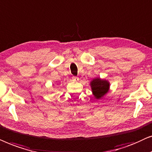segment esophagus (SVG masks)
Masks as SVG:
<instances>
[{
	"label": "esophagus",
	"mask_w": 152,
	"mask_h": 152,
	"mask_svg": "<svg viewBox=\"0 0 152 152\" xmlns=\"http://www.w3.org/2000/svg\"><path fill=\"white\" fill-rule=\"evenodd\" d=\"M72 79L74 80H76V81H77V80H79V78L77 77V76H72Z\"/></svg>",
	"instance_id": "esophagus-1"
}]
</instances>
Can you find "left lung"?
Returning a JSON list of instances; mask_svg holds the SVG:
<instances>
[{"label":"left lung","mask_w":152,"mask_h":152,"mask_svg":"<svg viewBox=\"0 0 152 152\" xmlns=\"http://www.w3.org/2000/svg\"><path fill=\"white\" fill-rule=\"evenodd\" d=\"M91 87L95 97L100 99L108 91L109 83L106 80L95 78L91 82Z\"/></svg>","instance_id":"8db88e82"}]
</instances>
